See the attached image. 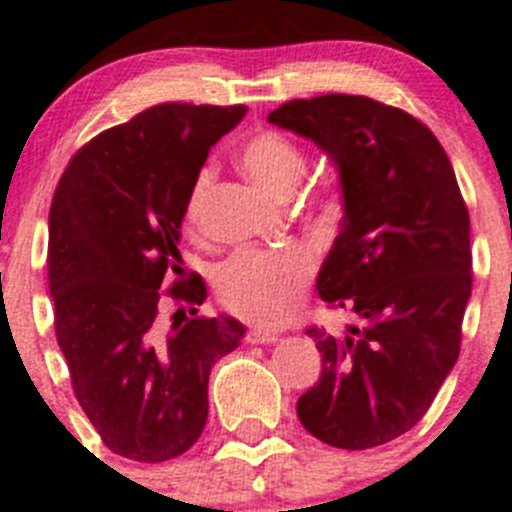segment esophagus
I'll return each mask as SVG.
<instances>
[{
	"label": "esophagus",
	"instance_id": "34e87169",
	"mask_svg": "<svg viewBox=\"0 0 512 512\" xmlns=\"http://www.w3.org/2000/svg\"><path fill=\"white\" fill-rule=\"evenodd\" d=\"M252 345H270V342H277V335L270 330H250L245 337Z\"/></svg>",
	"mask_w": 512,
	"mask_h": 512
}]
</instances>
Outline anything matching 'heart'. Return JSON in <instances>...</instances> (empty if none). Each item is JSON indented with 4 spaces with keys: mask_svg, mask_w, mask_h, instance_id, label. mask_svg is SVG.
Here are the masks:
<instances>
[{
    "mask_svg": "<svg viewBox=\"0 0 512 512\" xmlns=\"http://www.w3.org/2000/svg\"><path fill=\"white\" fill-rule=\"evenodd\" d=\"M240 165L247 177L275 197H287L307 172V155L290 135L280 130L255 132L240 150ZM212 170L202 167L192 180L182 207L187 230H197L205 215ZM310 197L322 210H337L342 187L337 180H320ZM315 252L305 245L280 250H240L215 275V290L222 305L257 325H280L300 307L305 287L315 272Z\"/></svg>",
    "mask_w": 512,
    "mask_h": 512,
    "instance_id": "heart-1",
    "label": "heart"
}]
</instances>
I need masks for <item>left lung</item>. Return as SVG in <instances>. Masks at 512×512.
<instances>
[{"mask_svg":"<svg viewBox=\"0 0 512 512\" xmlns=\"http://www.w3.org/2000/svg\"><path fill=\"white\" fill-rule=\"evenodd\" d=\"M267 119L310 137L340 170L345 217L317 292L357 317L340 337L307 330L322 372L297 418L332 448H377L428 413L460 355L473 287L468 207L438 137L405 109L322 94Z\"/></svg>","mask_w":512,"mask_h":512,"instance_id":"left-lung-1","label":"left lung"}]
</instances>
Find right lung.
Returning a JSON list of instances; mask_svg holds the SVG:
<instances>
[{
  "label": "right lung",
  "instance_id": "add662e5",
  "mask_svg": "<svg viewBox=\"0 0 512 512\" xmlns=\"http://www.w3.org/2000/svg\"><path fill=\"white\" fill-rule=\"evenodd\" d=\"M245 104L167 102L109 127L69 160L49 207L47 275L54 332L84 415L112 453L162 463L207 423V380L245 327L197 315L202 277L180 272L182 207L210 147ZM162 296L190 304L167 331Z\"/></svg>",
  "mask_w": 512,
  "mask_h": 512
}]
</instances>
